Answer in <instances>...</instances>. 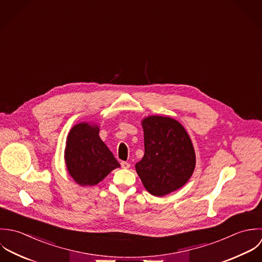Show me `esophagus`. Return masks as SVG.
Segmentation results:
<instances>
[{"label": "esophagus", "mask_w": 262, "mask_h": 262, "mask_svg": "<svg viewBox=\"0 0 262 262\" xmlns=\"http://www.w3.org/2000/svg\"><path fill=\"white\" fill-rule=\"evenodd\" d=\"M120 165H121V167H122L123 169H128V168L130 167V164L127 163V162H121Z\"/></svg>", "instance_id": "esophagus-1"}]
</instances>
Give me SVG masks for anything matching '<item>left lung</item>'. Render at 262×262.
Returning a JSON list of instances; mask_svg holds the SVG:
<instances>
[{
  "instance_id": "8db88e82",
  "label": "left lung",
  "mask_w": 262,
  "mask_h": 262,
  "mask_svg": "<svg viewBox=\"0 0 262 262\" xmlns=\"http://www.w3.org/2000/svg\"><path fill=\"white\" fill-rule=\"evenodd\" d=\"M145 155L136 170L145 188L164 196L181 188L195 168V152L184 126L169 116L143 118Z\"/></svg>"
}]
</instances>
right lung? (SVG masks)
<instances>
[{
  "instance_id": "right-lung-1",
  "label": "right lung",
  "mask_w": 262,
  "mask_h": 262,
  "mask_svg": "<svg viewBox=\"0 0 262 262\" xmlns=\"http://www.w3.org/2000/svg\"><path fill=\"white\" fill-rule=\"evenodd\" d=\"M99 126L92 122L74 125L67 137L64 162L71 177L81 186H93L115 168L117 160L99 137Z\"/></svg>"
}]
</instances>
